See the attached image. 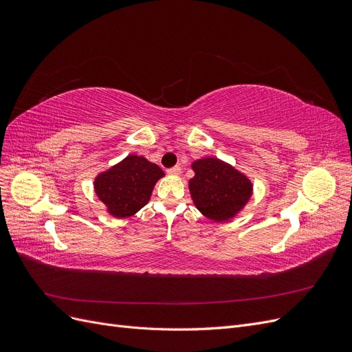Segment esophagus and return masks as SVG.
Segmentation results:
<instances>
[{"instance_id": "1", "label": "esophagus", "mask_w": 352, "mask_h": 352, "mask_svg": "<svg viewBox=\"0 0 352 352\" xmlns=\"http://www.w3.org/2000/svg\"><path fill=\"white\" fill-rule=\"evenodd\" d=\"M167 173H168V175H179V173H180V167H179V166H175V167H172V168H168Z\"/></svg>"}]
</instances>
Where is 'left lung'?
Listing matches in <instances>:
<instances>
[{"label":"left lung","mask_w":352,"mask_h":352,"mask_svg":"<svg viewBox=\"0 0 352 352\" xmlns=\"http://www.w3.org/2000/svg\"><path fill=\"white\" fill-rule=\"evenodd\" d=\"M195 176L189 180L190 197L206 217L226 221L236 216L252 194L251 180L219 158L192 163Z\"/></svg>","instance_id":"1"}]
</instances>
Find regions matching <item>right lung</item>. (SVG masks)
Segmentation results:
<instances>
[{
  "label": "right lung",
  "instance_id": "add662e5",
  "mask_svg": "<svg viewBox=\"0 0 352 352\" xmlns=\"http://www.w3.org/2000/svg\"><path fill=\"white\" fill-rule=\"evenodd\" d=\"M164 172L140 155H127L123 162L97 176L95 192L114 217H129L151 198L154 185Z\"/></svg>",
  "mask_w": 352,
  "mask_h": 352
}]
</instances>
